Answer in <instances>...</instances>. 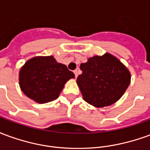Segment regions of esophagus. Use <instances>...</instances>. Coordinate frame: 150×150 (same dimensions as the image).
<instances>
[{
	"instance_id": "34e87169",
	"label": "esophagus",
	"mask_w": 150,
	"mask_h": 150,
	"mask_svg": "<svg viewBox=\"0 0 150 150\" xmlns=\"http://www.w3.org/2000/svg\"><path fill=\"white\" fill-rule=\"evenodd\" d=\"M74 74L75 75V78H77V76H78V74H79V69H76L74 71Z\"/></svg>"
}]
</instances>
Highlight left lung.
<instances>
[{"mask_svg":"<svg viewBox=\"0 0 150 150\" xmlns=\"http://www.w3.org/2000/svg\"><path fill=\"white\" fill-rule=\"evenodd\" d=\"M77 84L83 98L96 108L109 106L121 97L130 83L131 75L116 57L106 53L81 63Z\"/></svg>","mask_w":150,"mask_h":150,"instance_id":"obj_1","label":"left lung"}]
</instances>
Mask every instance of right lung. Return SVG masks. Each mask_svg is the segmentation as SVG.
Instances as JSON below:
<instances>
[{
  "mask_svg": "<svg viewBox=\"0 0 150 150\" xmlns=\"http://www.w3.org/2000/svg\"><path fill=\"white\" fill-rule=\"evenodd\" d=\"M72 78L74 73L53 56H40L28 60L21 67L19 85L26 96L45 104L59 97L64 84Z\"/></svg>",
  "mask_w": 150,
  "mask_h": 150,
  "instance_id": "right-lung-1",
  "label": "right lung"
}]
</instances>
